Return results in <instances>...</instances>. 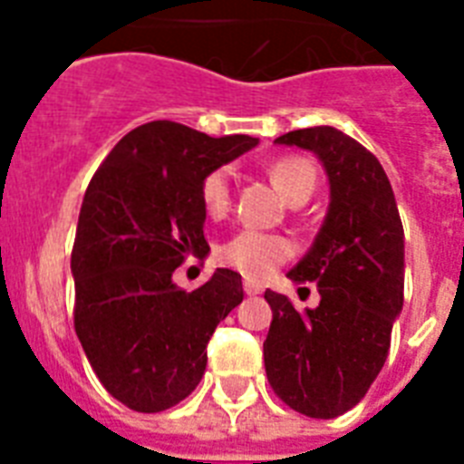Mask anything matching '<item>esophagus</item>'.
I'll use <instances>...</instances> for the list:
<instances>
[{
  "label": "esophagus",
  "mask_w": 464,
  "mask_h": 464,
  "mask_svg": "<svg viewBox=\"0 0 464 464\" xmlns=\"http://www.w3.org/2000/svg\"><path fill=\"white\" fill-rule=\"evenodd\" d=\"M243 289H246L247 296H257V294H262V284L250 282V279H246V284H243Z\"/></svg>",
  "instance_id": "34e87169"
}]
</instances>
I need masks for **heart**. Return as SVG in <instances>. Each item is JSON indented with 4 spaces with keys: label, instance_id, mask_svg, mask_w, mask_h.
Instances as JSON below:
<instances>
[{
    "label": "heart",
    "instance_id": "1",
    "mask_svg": "<svg viewBox=\"0 0 464 464\" xmlns=\"http://www.w3.org/2000/svg\"><path fill=\"white\" fill-rule=\"evenodd\" d=\"M269 175L275 185L284 192L291 204L298 199H308L315 189V168L313 163L301 156H282L269 166ZM204 211L211 218H221L231 209V173L226 168H217L204 175L202 188H199ZM294 243L282 233L265 231H246L236 233L218 247V260L226 267L236 269L247 279H265L275 272L279 265L289 260L294 255Z\"/></svg>",
    "mask_w": 464,
    "mask_h": 464
}]
</instances>
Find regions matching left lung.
<instances>
[{
  "instance_id": "left-lung-1",
  "label": "left lung",
  "mask_w": 464,
  "mask_h": 464,
  "mask_svg": "<svg viewBox=\"0 0 464 464\" xmlns=\"http://www.w3.org/2000/svg\"><path fill=\"white\" fill-rule=\"evenodd\" d=\"M308 149L330 178V209L315 243L289 272L313 282L320 305L298 313L265 291L272 324L265 371L276 397L313 419H334L363 400L390 352L404 301V231L381 160L334 127L282 134Z\"/></svg>"
}]
</instances>
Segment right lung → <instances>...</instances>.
Returning a JSON list of instances; mask_svg holds the SVG:
<instances>
[{
	"label": "right lung",
	"instance_id": "obj_1",
	"mask_svg": "<svg viewBox=\"0 0 464 464\" xmlns=\"http://www.w3.org/2000/svg\"><path fill=\"white\" fill-rule=\"evenodd\" d=\"M255 144L156 120L125 134L91 178L72 247L74 330L98 381L130 410L154 414L185 400L217 324L243 301L233 269L189 294L173 272L209 253L204 175Z\"/></svg>",
	"mask_w": 464,
	"mask_h": 464
}]
</instances>
